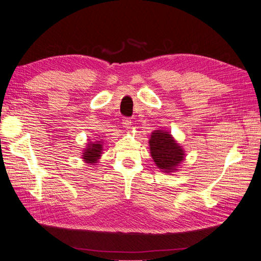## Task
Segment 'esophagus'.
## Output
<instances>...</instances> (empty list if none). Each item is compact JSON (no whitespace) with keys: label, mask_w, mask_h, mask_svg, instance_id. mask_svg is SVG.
<instances>
[{"label":"esophagus","mask_w":261,"mask_h":261,"mask_svg":"<svg viewBox=\"0 0 261 261\" xmlns=\"http://www.w3.org/2000/svg\"><path fill=\"white\" fill-rule=\"evenodd\" d=\"M122 124H123V126H124L126 129H128V128H130V126H132V120H130V118L125 117L124 120H123V122H122Z\"/></svg>","instance_id":"obj_1"}]
</instances>
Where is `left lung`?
<instances>
[{"label":"left lung","mask_w":261,"mask_h":261,"mask_svg":"<svg viewBox=\"0 0 261 261\" xmlns=\"http://www.w3.org/2000/svg\"><path fill=\"white\" fill-rule=\"evenodd\" d=\"M150 153L156 167L164 173L174 172L184 160V150L169 132L158 129L151 133L149 139Z\"/></svg>","instance_id":"obj_1"}]
</instances>
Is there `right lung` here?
Returning <instances> with one entry per match:
<instances>
[{"label":"right lung","instance_id":"1","mask_svg":"<svg viewBox=\"0 0 261 261\" xmlns=\"http://www.w3.org/2000/svg\"><path fill=\"white\" fill-rule=\"evenodd\" d=\"M87 148L84 150V153H83V159L86 163H89V164H93L97 163L98 160L100 159L101 153H102V140L99 141H94V143H88L87 144Z\"/></svg>","mask_w":261,"mask_h":261}]
</instances>
